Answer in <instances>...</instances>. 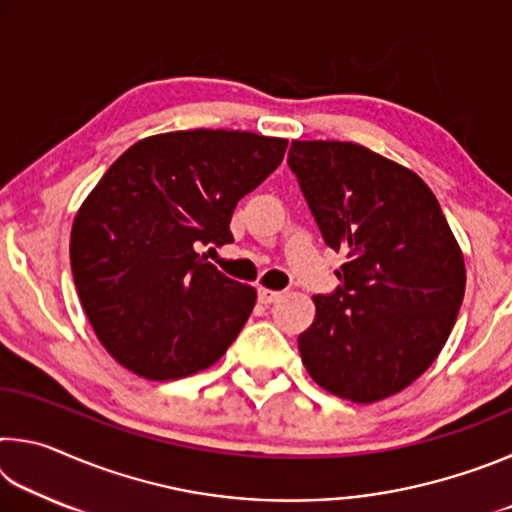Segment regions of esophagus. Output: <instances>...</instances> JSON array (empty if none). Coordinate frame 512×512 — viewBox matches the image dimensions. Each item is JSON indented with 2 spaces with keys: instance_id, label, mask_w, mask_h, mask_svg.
Segmentation results:
<instances>
[{
  "instance_id": "obj_1",
  "label": "esophagus",
  "mask_w": 512,
  "mask_h": 512,
  "mask_svg": "<svg viewBox=\"0 0 512 512\" xmlns=\"http://www.w3.org/2000/svg\"><path fill=\"white\" fill-rule=\"evenodd\" d=\"M259 302L262 305H271V302H277L280 298H284V291H275V289H266V287H259Z\"/></svg>"
}]
</instances>
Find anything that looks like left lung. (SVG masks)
<instances>
[{"instance_id":"1","label":"left lung","mask_w":512,"mask_h":512,"mask_svg":"<svg viewBox=\"0 0 512 512\" xmlns=\"http://www.w3.org/2000/svg\"><path fill=\"white\" fill-rule=\"evenodd\" d=\"M289 167L325 244L348 255L341 287L314 296L302 363L341 400H386L445 348L465 293L463 250L418 173L366 146L293 140Z\"/></svg>"}]
</instances>
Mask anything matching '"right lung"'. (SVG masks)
<instances>
[{"label": "right lung", "mask_w": 512, "mask_h": 512, "mask_svg": "<svg viewBox=\"0 0 512 512\" xmlns=\"http://www.w3.org/2000/svg\"><path fill=\"white\" fill-rule=\"evenodd\" d=\"M287 144L221 128L160 133L103 173L74 216L69 259L85 316L119 366L183 379L237 339L257 291L198 248L232 241L237 203L280 167Z\"/></svg>", "instance_id": "1"}]
</instances>
